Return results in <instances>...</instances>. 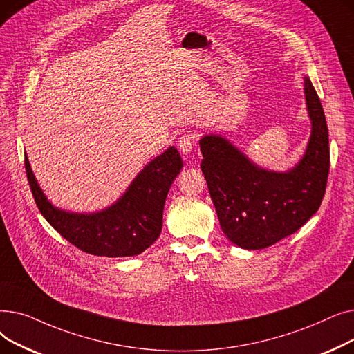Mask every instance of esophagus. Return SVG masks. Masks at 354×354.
<instances>
[{
  "instance_id": "obj_1",
  "label": "esophagus",
  "mask_w": 354,
  "mask_h": 354,
  "mask_svg": "<svg viewBox=\"0 0 354 354\" xmlns=\"http://www.w3.org/2000/svg\"><path fill=\"white\" fill-rule=\"evenodd\" d=\"M195 136L191 133H185L179 138L178 140V146H179V151L182 155H189L192 152V149L195 147Z\"/></svg>"
}]
</instances>
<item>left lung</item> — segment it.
Returning <instances> with one entry per match:
<instances>
[{
	"mask_svg": "<svg viewBox=\"0 0 354 354\" xmlns=\"http://www.w3.org/2000/svg\"><path fill=\"white\" fill-rule=\"evenodd\" d=\"M304 93L311 136L303 159L288 172L261 169L221 136L199 142L201 169L221 228L241 248L261 250L278 243L299 231L322 205L330 169L328 129L308 77Z\"/></svg>",
	"mask_w": 354,
	"mask_h": 354,
	"instance_id": "obj_1",
	"label": "left lung"
}]
</instances>
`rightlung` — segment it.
<instances>
[{
    "instance_id": "1",
    "label": "right lung",
    "mask_w": 354,
    "mask_h": 354,
    "mask_svg": "<svg viewBox=\"0 0 354 354\" xmlns=\"http://www.w3.org/2000/svg\"><path fill=\"white\" fill-rule=\"evenodd\" d=\"M26 174L34 201L48 224L70 244L100 257H132L143 252L162 231L165 199L182 169L175 147L145 166L126 194L110 208L88 215L54 208L37 183L26 156Z\"/></svg>"
}]
</instances>
